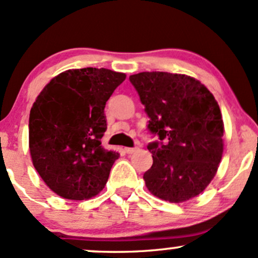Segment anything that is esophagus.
<instances>
[{"label": "esophagus", "mask_w": 258, "mask_h": 258, "mask_svg": "<svg viewBox=\"0 0 258 258\" xmlns=\"http://www.w3.org/2000/svg\"><path fill=\"white\" fill-rule=\"evenodd\" d=\"M137 150H138L137 147H135V148H125V152L127 154H133L135 152H137Z\"/></svg>", "instance_id": "obj_1"}]
</instances>
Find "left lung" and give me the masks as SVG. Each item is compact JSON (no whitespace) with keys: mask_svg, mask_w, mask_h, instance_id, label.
<instances>
[{"mask_svg":"<svg viewBox=\"0 0 258 258\" xmlns=\"http://www.w3.org/2000/svg\"><path fill=\"white\" fill-rule=\"evenodd\" d=\"M159 141L148 144L153 165L144 173L159 199L183 203L205 190L223 154V120L214 94L182 74L146 72L130 76Z\"/></svg>","mask_w":258,"mask_h":258,"instance_id":"8db88e82","label":"left lung"}]
</instances>
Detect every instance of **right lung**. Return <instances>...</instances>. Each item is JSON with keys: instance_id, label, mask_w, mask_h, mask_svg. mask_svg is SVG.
I'll use <instances>...</instances> for the list:
<instances>
[{"instance_id": "right-lung-1", "label": "right lung", "mask_w": 258, "mask_h": 258, "mask_svg": "<svg viewBox=\"0 0 258 258\" xmlns=\"http://www.w3.org/2000/svg\"><path fill=\"white\" fill-rule=\"evenodd\" d=\"M126 75L84 68L59 74L38 94L29 117L32 164L59 197H96L108 182L119 153L102 147L104 108Z\"/></svg>"}]
</instances>
